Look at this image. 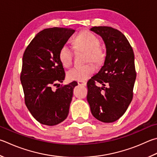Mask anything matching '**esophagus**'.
Segmentation results:
<instances>
[{
    "mask_svg": "<svg viewBox=\"0 0 157 157\" xmlns=\"http://www.w3.org/2000/svg\"><path fill=\"white\" fill-rule=\"evenodd\" d=\"M78 84L79 86H86V82L84 81H78Z\"/></svg>",
    "mask_w": 157,
    "mask_h": 157,
    "instance_id": "esophagus-1",
    "label": "esophagus"
}]
</instances>
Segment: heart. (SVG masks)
Wrapping results in <instances>:
<instances>
[{
    "label": "heart",
    "mask_w": 157,
    "mask_h": 157,
    "mask_svg": "<svg viewBox=\"0 0 157 157\" xmlns=\"http://www.w3.org/2000/svg\"><path fill=\"white\" fill-rule=\"evenodd\" d=\"M99 40L90 31H83L78 34L73 40V47L77 52H84V62L101 64L104 59V53L99 47ZM59 59L64 67L72 63L73 52L67 44L63 45L59 51ZM95 69L92 64L75 67L67 71V78L71 81H84L95 73Z\"/></svg>",
    "instance_id": "1"
}]
</instances>
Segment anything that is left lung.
Segmentation results:
<instances>
[{"instance_id":"8db88e82","label":"left lung","mask_w":157,"mask_h":157,"mask_svg":"<svg viewBox=\"0 0 157 157\" xmlns=\"http://www.w3.org/2000/svg\"><path fill=\"white\" fill-rule=\"evenodd\" d=\"M90 30L101 37L106 55L100 70L87 82V101L97 119L112 123L124 115L132 99L136 79L135 56L121 31L105 26L93 27Z\"/></svg>"}]
</instances>
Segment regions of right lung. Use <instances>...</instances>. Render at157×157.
Wrapping results in <instances>:
<instances>
[{
	"label": "right lung",
	"instance_id": "obj_1",
	"mask_svg": "<svg viewBox=\"0 0 157 157\" xmlns=\"http://www.w3.org/2000/svg\"><path fill=\"white\" fill-rule=\"evenodd\" d=\"M73 29L53 27L36 34L22 57L21 81L25 104L37 121L47 126L63 121L69 112L76 82L56 90L53 86L65 78L59 51L74 33Z\"/></svg>",
	"mask_w": 157,
	"mask_h": 157
}]
</instances>
